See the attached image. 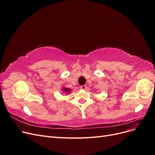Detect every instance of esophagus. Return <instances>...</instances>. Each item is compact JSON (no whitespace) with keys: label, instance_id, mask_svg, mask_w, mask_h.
<instances>
[{"label":"esophagus","instance_id":"34e87169","mask_svg":"<svg viewBox=\"0 0 155 155\" xmlns=\"http://www.w3.org/2000/svg\"><path fill=\"white\" fill-rule=\"evenodd\" d=\"M81 89H82V90H85V89L87 88V86L86 85H81L80 87Z\"/></svg>","mask_w":155,"mask_h":155}]
</instances>
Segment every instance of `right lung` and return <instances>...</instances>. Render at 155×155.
I'll list each match as a JSON object with an SVG mask.
<instances>
[{
  "label": "right lung",
  "instance_id": "obj_1",
  "mask_svg": "<svg viewBox=\"0 0 155 155\" xmlns=\"http://www.w3.org/2000/svg\"><path fill=\"white\" fill-rule=\"evenodd\" d=\"M61 91H62V92H63V93H64V94H69V93H70L71 92V91H72L71 88H67V87H64V86H63L62 87H61Z\"/></svg>",
  "mask_w": 155,
  "mask_h": 155
}]
</instances>
